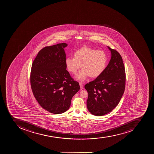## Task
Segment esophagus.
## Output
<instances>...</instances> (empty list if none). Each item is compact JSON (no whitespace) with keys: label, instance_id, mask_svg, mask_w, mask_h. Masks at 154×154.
Returning a JSON list of instances; mask_svg holds the SVG:
<instances>
[{"label":"esophagus","instance_id":"34e87169","mask_svg":"<svg viewBox=\"0 0 154 154\" xmlns=\"http://www.w3.org/2000/svg\"><path fill=\"white\" fill-rule=\"evenodd\" d=\"M79 85H80V90H82L84 88L83 85L82 83H79Z\"/></svg>","mask_w":154,"mask_h":154}]
</instances>
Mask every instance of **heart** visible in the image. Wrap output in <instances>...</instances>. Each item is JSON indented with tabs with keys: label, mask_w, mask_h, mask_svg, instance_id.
Segmentation results:
<instances>
[{
	"label": "heart",
	"mask_w": 154,
	"mask_h": 154,
	"mask_svg": "<svg viewBox=\"0 0 154 154\" xmlns=\"http://www.w3.org/2000/svg\"><path fill=\"white\" fill-rule=\"evenodd\" d=\"M74 58H66V66L68 70L75 75L82 67L83 68L76 76V79L80 81L85 80L89 75L93 78L100 76L104 72L108 63L104 51L90 48H81L74 53Z\"/></svg>",
	"instance_id": "b5f03b06"
}]
</instances>
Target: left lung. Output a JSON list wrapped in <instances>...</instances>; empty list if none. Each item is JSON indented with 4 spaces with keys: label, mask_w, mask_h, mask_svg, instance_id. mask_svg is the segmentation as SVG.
Masks as SVG:
<instances>
[{
    "label": "left lung",
    "mask_w": 154,
    "mask_h": 154,
    "mask_svg": "<svg viewBox=\"0 0 154 154\" xmlns=\"http://www.w3.org/2000/svg\"><path fill=\"white\" fill-rule=\"evenodd\" d=\"M110 61L104 72L85 85L88 93L87 106L93 115L102 116L118 106L125 91L126 73L122 58L118 51L108 47Z\"/></svg>",
    "instance_id": "obj_1"
}]
</instances>
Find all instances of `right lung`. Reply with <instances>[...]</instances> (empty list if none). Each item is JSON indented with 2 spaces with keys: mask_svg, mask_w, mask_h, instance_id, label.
Listing matches in <instances>:
<instances>
[{
  "mask_svg": "<svg viewBox=\"0 0 154 154\" xmlns=\"http://www.w3.org/2000/svg\"><path fill=\"white\" fill-rule=\"evenodd\" d=\"M65 43L41 49L32 64L30 84L34 97L43 109L60 114L70 106L73 96L80 90L66 69Z\"/></svg>",
  "mask_w": 154,
  "mask_h": 154,
  "instance_id": "obj_1",
  "label": "right lung"
}]
</instances>
